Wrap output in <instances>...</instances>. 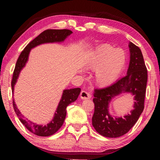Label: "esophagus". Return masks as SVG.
Returning a JSON list of instances; mask_svg holds the SVG:
<instances>
[{
	"instance_id": "obj_1",
	"label": "esophagus",
	"mask_w": 160,
	"mask_h": 160,
	"mask_svg": "<svg viewBox=\"0 0 160 160\" xmlns=\"http://www.w3.org/2000/svg\"><path fill=\"white\" fill-rule=\"evenodd\" d=\"M80 97L81 99H90L92 97V95L88 92H87L86 91H82L80 93Z\"/></svg>"
}]
</instances>
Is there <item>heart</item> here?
<instances>
[{
	"instance_id": "obj_1",
	"label": "heart",
	"mask_w": 160,
	"mask_h": 160,
	"mask_svg": "<svg viewBox=\"0 0 160 160\" xmlns=\"http://www.w3.org/2000/svg\"><path fill=\"white\" fill-rule=\"evenodd\" d=\"M119 49L109 44H102L92 53L87 64L88 69L95 70L93 80L99 87H106L114 81L123 70L125 61L115 58Z\"/></svg>"
}]
</instances>
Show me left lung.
Masks as SVG:
<instances>
[{"mask_svg":"<svg viewBox=\"0 0 160 160\" xmlns=\"http://www.w3.org/2000/svg\"><path fill=\"white\" fill-rule=\"evenodd\" d=\"M130 63L125 77L112 85L94 90V112L92 126L100 135L107 138H118L128 132L138 120L144 109L148 81V70L141 50L133 43H129ZM123 92L135 95L134 109L124 118H113L108 113V103L113 97Z\"/></svg>","mask_w":160,"mask_h":160,"instance_id":"8db88e82","label":"left lung"}]
</instances>
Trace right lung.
<instances>
[{"label": "right lung", "mask_w": 160, "mask_h": 160, "mask_svg": "<svg viewBox=\"0 0 160 160\" xmlns=\"http://www.w3.org/2000/svg\"><path fill=\"white\" fill-rule=\"evenodd\" d=\"M72 31L69 29H47L42 32L39 36L34 39L31 42L26 46L24 50L22 51L20 56L16 63L14 72H13L12 79L11 81L12 92L14 90V86L17 81L18 78L20 74V70L25 66L26 62L28 61V56L31 48L37 46L44 44V43H52L63 42L66 39L68 36L72 34ZM80 88H73L70 90H65L63 95L56 111L53 119L51 122L47 124V126H40L34 123L29 121H27L24 118V116L21 114L18 110L17 106L15 104L14 100H12V106L16 114L22 123L28 128L32 133L38 135V136H50L51 135L56 133L61 127L63 126L65 118L66 116V108L70 103L75 102L78 99L80 92Z\"/></svg>", "instance_id": "right-lung-1"}]
</instances>
